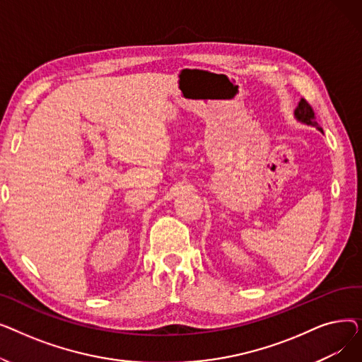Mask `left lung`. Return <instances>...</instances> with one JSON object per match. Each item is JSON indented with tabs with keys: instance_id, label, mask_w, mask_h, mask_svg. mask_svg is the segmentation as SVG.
Returning a JSON list of instances; mask_svg holds the SVG:
<instances>
[{
	"instance_id": "8db88e82",
	"label": "left lung",
	"mask_w": 362,
	"mask_h": 362,
	"mask_svg": "<svg viewBox=\"0 0 362 362\" xmlns=\"http://www.w3.org/2000/svg\"><path fill=\"white\" fill-rule=\"evenodd\" d=\"M295 116L299 122L305 123V124H311L314 127H317L318 130L322 132V129L318 126V123L315 122V112L314 108L311 107V104L307 100H300V103L298 104L296 110H295Z\"/></svg>"
}]
</instances>
